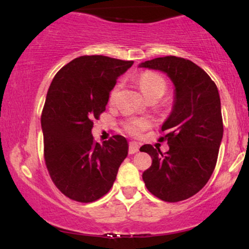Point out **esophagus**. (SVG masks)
Masks as SVG:
<instances>
[{"label":"esophagus","instance_id":"esophagus-1","mask_svg":"<svg viewBox=\"0 0 249 249\" xmlns=\"http://www.w3.org/2000/svg\"><path fill=\"white\" fill-rule=\"evenodd\" d=\"M139 147H141V145H139L138 142H130V144H129V153H130V154H135V153H137L139 151Z\"/></svg>","mask_w":249,"mask_h":249}]
</instances>
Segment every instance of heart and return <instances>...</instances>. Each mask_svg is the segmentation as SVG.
Returning a JSON list of instances; mask_svg holds the SVG:
<instances>
[{
  "mask_svg": "<svg viewBox=\"0 0 249 249\" xmlns=\"http://www.w3.org/2000/svg\"><path fill=\"white\" fill-rule=\"evenodd\" d=\"M138 84H139V87H141V90L142 91V94H144L146 97H148L149 95L156 93V91H160V90L164 91L166 87L164 79H163L161 76H159V74L152 73V72L142 73V76L139 77ZM115 93H117V87L111 91L110 94L111 100H113L114 98ZM147 127H148L147 120H145V119H142V118H131V119H128V120L124 122L125 130L134 135L139 134V132L145 130Z\"/></svg>",
  "mask_w": 249,
  "mask_h": 249,
  "instance_id": "b5f03b06",
  "label": "heart"
}]
</instances>
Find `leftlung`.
<instances>
[{
	"instance_id": "8db88e82",
	"label": "left lung",
	"mask_w": 249,
	"mask_h": 249,
	"mask_svg": "<svg viewBox=\"0 0 249 249\" xmlns=\"http://www.w3.org/2000/svg\"><path fill=\"white\" fill-rule=\"evenodd\" d=\"M139 67L162 71L175 85L172 111L160 138L168 141L169 151L142 146L141 152L152 158L142 180L158 198L180 202L198 193L215 168L223 136L219 90L202 68L182 57H156Z\"/></svg>"
}]
</instances>
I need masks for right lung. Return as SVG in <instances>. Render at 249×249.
<instances>
[{
	"label": "right lung",
	"mask_w": 249,
	"mask_h": 249,
	"mask_svg": "<svg viewBox=\"0 0 249 249\" xmlns=\"http://www.w3.org/2000/svg\"><path fill=\"white\" fill-rule=\"evenodd\" d=\"M134 61L79 56L61 68L46 95L40 124L50 177L63 195L91 203L108 193L128 155V142L114 135L101 144L93 121L105 111L110 91Z\"/></svg>",
	"instance_id": "obj_1"
}]
</instances>
